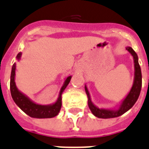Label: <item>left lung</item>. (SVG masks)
<instances>
[{"instance_id":"1","label":"left lung","mask_w":149,"mask_h":149,"mask_svg":"<svg viewBox=\"0 0 149 149\" xmlns=\"http://www.w3.org/2000/svg\"><path fill=\"white\" fill-rule=\"evenodd\" d=\"M125 49L131 54L134 60V68H135V72H134V80L133 84L132 86L130 91L128 95L123 101H121L120 104L118 105L117 109H105L99 108L98 106L94 105L92 102L89 90L87 89L86 85H85V91L88 97V106L92 112V113L95 117L100 118H111L118 117L124 114L127 111H129L130 109L134 106V104L136 102L139 96L141 88V72L140 68L139 63V58L133 49L130 47H127Z\"/></svg>"}]
</instances>
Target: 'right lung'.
<instances>
[{"mask_svg": "<svg viewBox=\"0 0 149 149\" xmlns=\"http://www.w3.org/2000/svg\"><path fill=\"white\" fill-rule=\"evenodd\" d=\"M22 53H19L17 56V60L19 61L20 60ZM15 71H16V63H14L12 66L11 74H10V93L14 100V102L17 106L24 112L26 115L32 118H53L56 116L62 106V94L66 86H68L69 83L70 82L72 76H69L66 77L64 81L63 85L60 89L59 96L57 100L54 103L49 105H40L34 102L33 101L27 97L25 94L19 90L15 83Z\"/></svg>", "mask_w": 149, "mask_h": 149, "instance_id": "1", "label": "right lung"}]
</instances>
